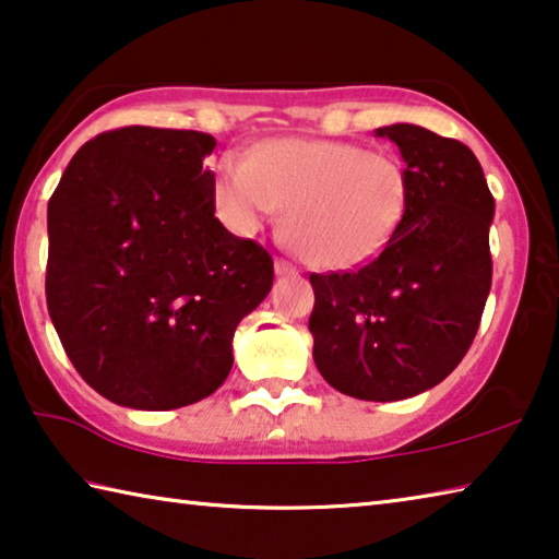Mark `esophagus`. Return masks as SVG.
I'll return each mask as SVG.
<instances>
[{
	"mask_svg": "<svg viewBox=\"0 0 559 559\" xmlns=\"http://www.w3.org/2000/svg\"><path fill=\"white\" fill-rule=\"evenodd\" d=\"M276 273L278 276H293V273H296V266L288 263L286 259H276Z\"/></svg>",
	"mask_w": 559,
	"mask_h": 559,
	"instance_id": "esophagus-1",
	"label": "esophagus"
}]
</instances>
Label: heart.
Returning a JSON list of instances; mask_svg holds the SVG:
<instances>
[{"instance_id": "1", "label": "heart", "mask_w": 559, "mask_h": 559, "mask_svg": "<svg viewBox=\"0 0 559 559\" xmlns=\"http://www.w3.org/2000/svg\"><path fill=\"white\" fill-rule=\"evenodd\" d=\"M400 157L343 140H273L257 155L222 159L216 206L239 234H253L290 206L286 231L302 259L345 271L372 261L409 206Z\"/></svg>"}]
</instances>
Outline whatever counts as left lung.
Wrapping results in <instances>:
<instances>
[{
  "label": "left lung",
  "instance_id": "8db88e82",
  "mask_svg": "<svg viewBox=\"0 0 559 559\" xmlns=\"http://www.w3.org/2000/svg\"><path fill=\"white\" fill-rule=\"evenodd\" d=\"M409 173V206L380 257L357 271L310 273L313 359L355 400L396 402L456 370L478 333L493 278L496 200L459 140L396 122L377 128Z\"/></svg>",
  "mask_w": 559,
  "mask_h": 559
}]
</instances>
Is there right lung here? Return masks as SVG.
<instances>
[{
    "mask_svg": "<svg viewBox=\"0 0 559 559\" xmlns=\"http://www.w3.org/2000/svg\"><path fill=\"white\" fill-rule=\"evenodd\" d=\"M216 140L128 126L88 140L49 200L46 306L93 390L163 412L219 390L273 259L214 216Z\"/></svg>",
    "mask_w": 559,
    "mask_h": 559,
    "instance_id": "right-lung-1",
    "label": "right lung"
}]
</instances>
